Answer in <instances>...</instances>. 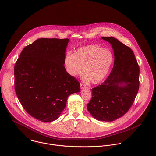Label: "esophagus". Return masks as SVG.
<instances>
[{"label": "esophagus", "instance_id": "esophagus-1", "mask_svg": "<svg viewBox=\"0 0 156 156\" xmlns=\"http://www.w3.org/2000/svg\"><path fill=\"white\" fill-rule=\"evenodd\" d=\"M80 88H81V89H85V88H87V87L84 85H83L82 83H80Z\"/></svg>", "mask_w": 156, "mask_h": 156}]
</instances>
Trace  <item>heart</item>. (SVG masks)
Returning <instances> with one entry per match:
<instances>
[{"label":"heart","instance_id":"1","mask_svg":"<svg viewBox=\"0 0 156 156\" xmlns=\"http://www.w3.org/2000/svg\"><path fill=\"white\" fill-rule=\"evenodd\" d=\"M113 62L111 51L96 44L80 47L74 55L68 53L65 58V65L70 76L81 75L83 68L85 79L92 84L99 83L105 78Z\"/></svg>","mask_w":156,"mask_h":156}]
</instances>
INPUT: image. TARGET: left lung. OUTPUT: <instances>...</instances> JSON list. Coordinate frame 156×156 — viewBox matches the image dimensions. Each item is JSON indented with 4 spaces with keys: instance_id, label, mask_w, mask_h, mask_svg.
<instances>
[{
    "instance_id": "obj_1",
    "label": "left lung",
    "mask_w": 156,
    "mask_h": 156,
    "mask_svg": "<svg viewBox=\"0 0 156 156\" xmlns=\"http://www.w3.org/2000/svg\"><path fill=\"white\" fill-rule=\"evenodd\" d=\"M113 49L114 66L106 80L93 88L87 105L98 121L111 122L122 117L133 105L139 88V67L132 50L113 37H102Z\"/></svg>"
}]
</instances>
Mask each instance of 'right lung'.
Instances as JSON below:
<instances>
[{"label":"right lung","mask_w":156,"mask_h":156,"mask_svg":"<svg viewBox=\"0 0 156 156\" xmlns=\"http://www.w3.org/2000/svg\"><path fill=\"white\" fill-rule=\"evenodd\" d=\"M69 40L40 38L26 46L14 67V87L23 108L38 121L58 119L68 97L80 90L79 82L66 71Z\"/></svg>","instance_id":"add662e5"}]
</instances>
